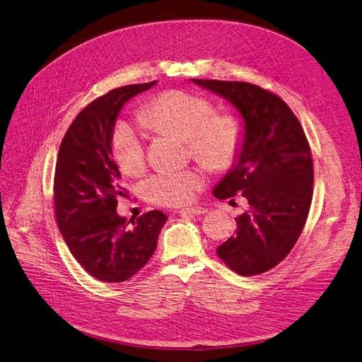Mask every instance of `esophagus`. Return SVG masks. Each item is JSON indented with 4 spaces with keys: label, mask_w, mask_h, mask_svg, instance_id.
<instances>
[{
    "label": "esophagus",
    "mask_w": 362,
    "mask_h": 362,
    "mask_svg": "<svg viewBox=\"0 0 362 362\" xmlns=\"http://www.w3.org/2000/svg\"><path fill=\"white\" fill-rule=\"evenodd\" d=\"M206 212H208V209L204 206H190V208H182L180 211V214H182V215H204Z\"/></svg>",
    "instance_id": "esophagus-1"
}]
</instances>
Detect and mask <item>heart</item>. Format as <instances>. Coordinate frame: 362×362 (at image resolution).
<instances>
[{
	"instance_id": "heart-1",
	"label": "heart",
	"mask_w": 362,
	"mask_h": 362,
	"mask_svg": "<svg viewBox=\"0 0 362 362\" xmlns=\"http://www.w3.org/2000/svg\"><path fill=\"white\" fill-rule=\"evenodd\" d=\"M211 99L182 90H169L154 96L144 107L141 120L154 131L189 139L193 156L206 168L224 172L233 168L243 150L245 124L236 114H215ZM112 156L123 172L138 175L146 166L144 135L129 123L114 129ZM205 178L194 169L158 170L151 175L144 192L157 205L180 206L189 204L204 187Z\"/></svg>"
}]
</instances>
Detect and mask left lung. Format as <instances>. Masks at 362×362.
Returning a JSON list of instances; mask_svg holds the SVG:
<instances>
[{"label": "left lung", "mask_w": 362, "mask_h": 362, "mask_svg": "<svg viewBox=\"0 0 362 362\" xmlns=\"http://www.w3.org/2000/svg\"><path fill=\"white\" fill-rule=\"evenodd\" d=\"M192 81L230 100L243 119L242 154L214 196L240 193L250 206L216 255L238 274L255 276L290 254L306 224L313 194L309 141L291 108L273 92L245 81Z\"/></svg>", "instance_id": "left-lung-1"}]
</instances>
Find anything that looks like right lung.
I'll list each match as a JSON object with an SVG mask.
<instances>
[{
	"label": "right lung",
	"instance_id": "obj_1",
	"mask_svg": "<svg viewBox=\"0 0 362 362\" xmlns=\"http://www.w3.org/2000/svg\"><path fill=\"white\" fill-rule=\"evenodd\" d=\"M154 84L123 86L92 100L68 127L57 153V227L80 266L104 282H124L146 266L168 220L162 211H150L126 221L115 211L117 199L129 194L112 158L114 123L124 103Z\"/></svg>",
	"mask_w": 362,
	"mask_h": 362
}]
</instances>
